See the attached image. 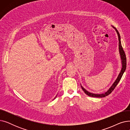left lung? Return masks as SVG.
Returning a JSON list of instances; mask_svg holds the SVG:
<instances>
[{"instance_id":"8db88e82","label":"left lung","mask_w":130,"mask_h":130,"mask_svg":"<svg viewBox=\"0 0 130 130\" xmlns=\"http://www.w3.org/2000/svg\"><path fill=\"white\" fill-rule=\"evenodd\" d=\"M115 28V30L117 31V34L118 35V37H119V51H120V53L121 55V59H122V68L121 69V71L119 75V76L117 78V79H116V80L114 82V83H113V84L112 85V86L109 88V90L105 92L104 94H93V93H91L88 92V91H87L85 88H84V87H83L82 86H81L82 88V90H83V91L84 92V93L87 95L88 96H92V97H95V98H104L107 95H108L109 94H110L112 92H113V91L115 89V88L117 86V85H118V84L119 83V82H120V80H121L122 76L123 75V74L124 72L125 71L126 69V55H125V52L123 49V47L121 45V38H120V34L119 32V31H118V30L116 29L115 27H114Z\"/></svg>"}]
</instances>
